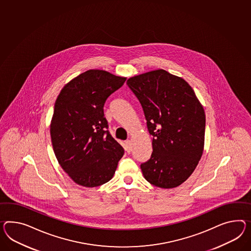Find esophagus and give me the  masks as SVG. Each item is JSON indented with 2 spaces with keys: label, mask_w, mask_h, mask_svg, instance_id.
<instances>
[{
  "label": "esophagus",
  "mask_w": 251,
  "mask_h": 251,
  "mask_svg": "<svg viewBox=\"0 0 251 251\" xmlns=\"http://www.w3.org/2000/svg\"><path fill=\"white\" fill-rule=\"evenodd\" d=\"M125 149L127 153H131L132 151V145H131V141L130 140H126V146H125Z\"/></svg>",
  "instance_id": "34e87169"
}]
</instances>
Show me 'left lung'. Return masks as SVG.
<instances>
[{"label": "left lung", "instance_id": "left-lung-1", "mask_svg": "<svg viewBox=\"0 0 251 251\" xmlns=\"http://www.w3.org/2000/svg\"><path fill=\"white\" fill-rule=\"evenodd\" d=\"M139 100L153 136V153L142 163L150 184L173 188L193 173L204 149L206 116L191 86L163 69L126 82Z\"/></svg>", "mask_w": 251, "mask_h": 251}]
</instances>
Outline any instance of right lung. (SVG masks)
Listing matches in <instances>:
<instances>
[{"instance_id":"obj_1","label":"right lung","mask_w":251,"mask_h":251,"mask_svg":"<svg viewBox=\"0 0 251 251\" xmlns=\"http://www.w3.org/2000/svg\"><path fill=\"white\" fill-rule=\"evenodd\" d=\"M126 78L89 70L60 92L51 118V144L60 166L76 184L101 186L116 172L124 148L111 135L103 104Z\"/></svg>"}]
</instances>
